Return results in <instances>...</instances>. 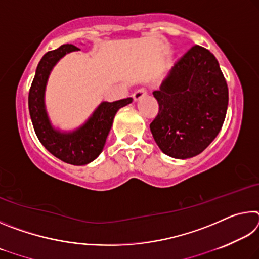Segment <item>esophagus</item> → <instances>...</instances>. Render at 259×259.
Masks as SVG:
<instances>
[{
	"mask_svg": "<svg viewBox=\"0 0 259 259\" xmlns=\"http://www.w3.org/2000/svg\"><path fill=\"white\" fill-rule=\"evenodd\" d=\"M146 90L144 89V88H142V89H138L137 91H136V93L133 95V97H134V100L135 102H138V100H140L142 98H144L146 96Z\"/></svg>",
	"mask_w": 259,
	"mask_h": 259,
	"instance_id": "34e87169",
	"label": "esophagus"
}]
</instances>
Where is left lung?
Masks as SVG:
<instances>
[{
    "label": "left lung",
    "instance_id": "left-lung-1",
    "mask_svg": "<svg viewBox=\"0 0 259 259\" xmlns=\"http://www.w3.org/2000/svg\"><path fill=\"white\" fill-rule=\"evenodd\" d=\"M159 113L150 128L164 154L190 159L217 137L224 123L229 89L211 52L191 48L153 93Z\"/></svg>",
    "mask_w": 259,
    "mask_h": 259
}]
</instances>
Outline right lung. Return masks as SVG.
<instances>
[{"mask_svg":"<svg viewBox=\"0 0 259 259\" xmlns=\"http://www.w3.org/2000/svg\"><path fill=\"white\" fill-rule=\"evenodd\" d=\"M80 49L64 45L42 57L28 95V108L35 134L52 155L73 165H84L97 159L103 152L114 116L121 107L133 102L125 98L116 102H103L81 126L72 131H61L52 125L46 108V88L56 64L65 55Z\"/></svg>","mask_w":259,"mask_h":259,"instance_id":"1","label":"right lung"}]
</instances>
